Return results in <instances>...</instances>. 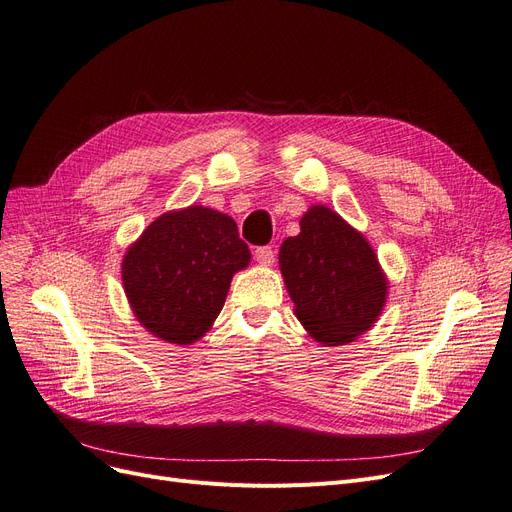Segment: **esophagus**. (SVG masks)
I'll return each mask as SVG.
<instances>
[{"instance_id":"34e87169","label":"esophagus","mask_w":512,"mask_h":512,"mask_svg":"<svg viewBox=\"0 0 512 512\" xmlns=\"http://www.w3.org/2000/svg\"><path fill=\"white\" fill-rule=\"evenodd\" d=\"M254 258L258 264H264V267H269V264H273L275 260V252L271 245H260V248L254 250Z\"/></svg>"}]
</instances>
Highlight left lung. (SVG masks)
<instances>
[{"label": "left lung", "mask_w": 512, "mask_h": 512, "mask_svg": "<svg viewBox=\"0 0 512 512\" xmlns=\"http://www.w3.org/2000/svg\"><path fill=\"white\" fill-rule=\"evenodd\" d=\"M279 267L300 323L327 346L353 342L380 315L386 279L372 245L336 212L315 206L281 243Z\"/></svg>", "instance_id": "left-lung-1"}]
</instances>
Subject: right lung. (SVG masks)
I'll use <instances>...</instances> for the list:
<instances>
[{"label":"right lung","instance_id":"obj_1","mask_svg":"<svg viewBox=\"0 0 512 512\" xmlns=\"http://www.w3.org/2000/svg\"><path fill=\"white\" fill-rule=\"evenodd\" d=\"M250 248L231 216L191 206L163 214L124 258V288L138 321L157 338L191 344L210 330Z\"/></svg>","mask_w":512,"mask_h":512}]
</instances>
